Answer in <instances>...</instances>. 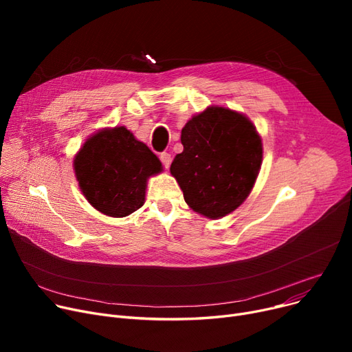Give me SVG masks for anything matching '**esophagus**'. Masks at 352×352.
I'll list each match as a JSON object with an SVG mask.
<instances>
[{
    "mask_svg": "<svg viewBox=\"0 0 352 352\" xmlns=\"http://www.w3.org/2000/svg\"><path fill=\"white\" fill-rule=\"evenodd\" d=\"M160 158H161V162L164 164L165 168H168L170 164H171V154H168V153H162V154L160 155Z\"/></svg>",
    "mask_w": 352,
    "mask_h": 352,
    "instance_id": "34e87169",
    "label": "esophagus"
}]
</instances>
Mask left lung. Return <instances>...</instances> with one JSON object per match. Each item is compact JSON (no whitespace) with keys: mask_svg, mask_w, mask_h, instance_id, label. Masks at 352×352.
<instances>
[{"mask_svg":"<svg viewBox=\"0 0 352 352\" xmlns=\"http://www.w3.org/2000/svg\"><path fill=\"white\" fill-rule=\"evenodd\" d=\"M184 151L171 174L197 214L218 219L235 211L251 194L263 162V140L238 111L210 105L181 131Z\"/></svg>","mask_w":352,"mask_h":352,"instance_id":"8db88e82","label":"left lung"}]
</instances>
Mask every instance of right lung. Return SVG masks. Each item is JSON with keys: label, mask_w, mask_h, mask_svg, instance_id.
I'll return each instance as SVG.
<instances>
[{"label": "right lung", "mask_w": 352, "mask_h": 352, "mask_svg": "<svg viewBox=\"0 0 352 352\" xmlns=\"http://www.w3.org/2000/svg\"><path fill=\"white\" fill-rule=\"evenodd\" d=\"M74 173L92 207L121 218L144 206L148 178L162 173V164L121 125L88 137L74 157Z\"/></svg>", "instance_id": "right-lung-1"}]
</instances>
